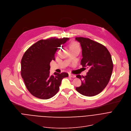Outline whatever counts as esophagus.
I'll list each match as a JSON object with an SVG mask.
<instances>
[{
  "instance_id": "1",
  "label": "esophagus",
  "mask_w": 131,
  "mask_h": 131,
  "mask_svg": "<svg viewBox=\"0 0 131 131\" xmlns=\"http://www.w3.org/2000/svg\"><path fill=\"white\" fill-rule=\"evenodd\" d=\"M69 77L70 78H75V75H73V74H70L69 75Z\"/></svg>"
}]
</instances>
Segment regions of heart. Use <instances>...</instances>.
Returning <instances> with one entry per match:
<instances>
[{"mask_svg":"<svg viewBox=\"0 0 131 131\" xmlns=\"http://www.w3.org/2000/svg\"><path fill=\"white\" fill-rule=\"evenodd\" d=\"M70 49H80V46L77 42H72L70 44Z\"/></svg>","mask_w":131,"mask_h":131,"instance_id":"b5f03b06","label":"heart"}]
</instances>
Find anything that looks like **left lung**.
<instances>
[{
    "label": "left lung",
    "mask_w": 131,
    "mask_h": 131,
    "mask_svg": "<svg viewBox=\"0 0 131 131\" xmlns=\"http://www.w3.org/2000/svg\"><path fill=\"white\" fill-rule=\"evenodd\" d=\"M82 48L81 65L89 68L85 77L77 75L82 81V85L77 91L86 96L100 93L108 85L113 71L112 57L108 49L103 44L84 37H76Z\"/></svg>",
    "instance_id": "left-lung-1"
}]
</instances>
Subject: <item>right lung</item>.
I'll list each match as a JSON object with an SVG mask.
<instances>
[{
    "mask_svg": "<svg viewBox=\"0 0 131 131\" xmlns=\"http://www.w3.org/2000/svg\"><path fill=\"white\" fill-rule=\"evenodd\" d=\"M68 38L51 37L40 40L30 46L24 53L21 62V74L28 91L35 97L47 100L55 95L60 89L62 80L68 77L66 72L50 74V63L54 60V54Z\"/></svg>",
    "mask_w": 131,
    "mask_h": 131,
    "instance_id": "add662e5",
    "label": "right lung"
}]
</instances>
